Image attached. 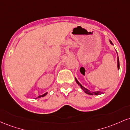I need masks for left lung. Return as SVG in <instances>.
I'll return each mask as SVG.
<instances>
[{
    "label": "left lung",
    "instance_id": "1",
    "mask_svg": "<svg viewBox=\"0 0 130 130\" xmlns=\"http://www.w3.org/2000/svg\"><path fill=\"white\" fill-rule=\"evenodd\" d=\"M109 42H110V43H111V44H112V45H113V43H112V41H111V40H109ZM117 68H118V70H119V68H120V64H119V57H117ZM75 80H76V82L77 84H78L79 86H80V88H81L82 90L84 91L85 93L88 94V95H101V94L104 93L103 92H100V91H96V92H92V91L88 90L87 89H86V88H85L84 87H83V86H82V85L80 84L78 80H77V79L76 78V77H75Z\"/></svg>",
    "mask_w": 130,
    "mask_h": 130
}]
</instances>
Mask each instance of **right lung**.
<instances>
[{
  "label": "right lung",
  "instance_id": "obj_1",
  "mask_svg": "<svg viewBox=\"0 0 130 130\" xmlns=\"http://www.w3.org/2000/svg\"><path fill=\"white\" fill-rule=\"evenodd\" d=\"M48 93V92H46L45 93H44V94H43V95H39V96H38V97H37V98H41V97H44V96H46V95H47V93Z\"/></svg>",
  "mask_w": 130,
  "mask_h": 130
}]
</instances>
